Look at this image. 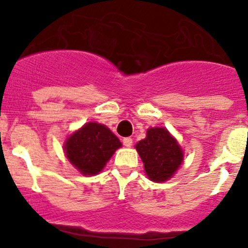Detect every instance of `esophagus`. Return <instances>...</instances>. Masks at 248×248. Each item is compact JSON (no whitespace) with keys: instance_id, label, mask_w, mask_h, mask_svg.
<instances>
[{"instance_id":"obj_1","label":"esophagus","mask_w":248,"mask_h":248,"mask_svg":"<svg viewBox=\"0 0 248 248\" xmlns=\"http://www.w3.org/2000/svg\"><path fill=\"white\" fill-rule=\"evenodd\" d=\"M123 144H124V146H126V148H130V146L133 145V139H131V138H124V139H123Z\"/></svg>"}]
</instances>
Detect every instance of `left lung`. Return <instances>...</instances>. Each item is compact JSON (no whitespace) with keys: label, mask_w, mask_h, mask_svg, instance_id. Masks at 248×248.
Wrapping results in <instances>:
<instances>
[{"label":"left lung","mask_w":248,"mask_h":248,"mask_svg":"<svg viewBox=\"0 0 248 248\" xmlns=\"http://www.w3.org/2000/svg\"><path fill=\"white\" fill-rule=\"evenodd\" d=\"M144 163V170L151 181L169 180L184 160L181 146L165 128H150L146 138L135 145Z\"/></svg>","instance_id":"1"}]
</instances>
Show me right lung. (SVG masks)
Listing matches in <instances>:
<instances>
[{
    "label": "right lung",
    "instance_id": "obj_1",
    "mask_svg": "<svg viewBox=\"0 0 248 248\" xmlns=\"http://www.w3.org/2000/svg\"><path fill=\"white\" fill-rule=\"evenodd\" d=\"M122 146L115 135L99 123H87L69 135L64 151L72 165L83 175H97Z\"/></svg>",
    "mask_w": 248,
    "mask_h": 248
}]
</instances>
